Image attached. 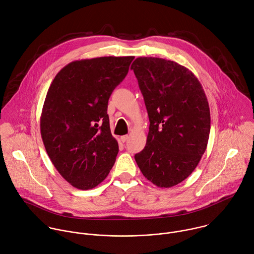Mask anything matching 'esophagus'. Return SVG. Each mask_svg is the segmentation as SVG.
<instances>
[{
	"label": "esophagus",
	"instance_id": "obj_1",
	"mask_svg": "<svg viewBox=\"0 0 254 254\" xmlns=\"http://www.w3.org/2000/svg\"><path fill=\"white\" fill-rule=\"evenodd\" d=\"M120 139H121L122 142H126V141L128 139V135H127H127H123V136H121Z\"/></svg>",
	"mask_w": 254,
	"mask_h": 254
}]
</instances>
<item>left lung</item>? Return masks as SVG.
I'll return each mask as SVG.
<instances>
[{"mask_svg":"<svg viewBox=\"0 0 254 254\" xmlns=\"http://www.w3.org/2000/svg\"><path fill=\"white\" fill-rule=\"evenodd\" d=\"M130 69L149 118L145 147L134 155L143 176L160 188L184 181L206 151L211 129L209 103L188 68L158 57H138Z\"/></svg>","mask_w":254,"mask_h":254,"instance_id":"8db88e82","label":"left lung"}]
</instances>
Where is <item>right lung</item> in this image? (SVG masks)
Segmentation results:
<instances>
[{"label": "right lung", "instance_id": "right-lung-1", "mask_svg": "<svg viewBox=\"0 0 254 254\" xmlns=\"http://www.w3.org/2000/svg\"><path fill=\"white\" fill-rule=\"evenodd\" d=\"M133 58L73 61L57 73L47 91L41 138L56 170L77 189L95 188L115 164L119 144L111 133L108 102Z\"/></svg>", "mask_w": 254, "mask_h": 254}]
</instances>
